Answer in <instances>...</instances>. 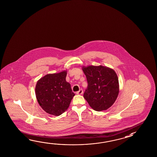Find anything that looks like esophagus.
I'll list each match as a JSON object with an SVG mask.
<instances>
[{
  "label": "esophagus",
  "instance_id": "1",
  "mask_svg": "<svg viewBox=\"0 0 157 157\" xmlns=\"http://www.w3.org/2000/svg\"><path fill=\"white\" fill-rule=\"evenodd\" d=\"M82 93H83V90L82 89H80L78 91L76 92V94L78 95H81V94H82Z\"/></svg>",
  "mask_w": 157,
  "mask_h": 157
}]
</instances>
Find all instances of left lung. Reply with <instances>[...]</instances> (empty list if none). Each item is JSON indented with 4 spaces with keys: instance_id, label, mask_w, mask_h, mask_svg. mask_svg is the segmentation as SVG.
<instances>
[{
    "instance_id": "obj_1",
    "label": "left lung",
    "mask_w": 157,
    "mask_h": 157,
    "mask_svg": "<svg viewBox=\"0 0 157 157\" xmlns=\"http://www.w3.org/2000/svg\"><path fill=\"white\" fill-rule=\"evenodd\" d=\"M87 87L83 97L94 110H107L117 99L119 83L117 74L112 69L102 66L82 67Z\"/></svg>"
}]
</instances>
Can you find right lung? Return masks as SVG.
Masks as SVG:
<instances>
[{
  "instance_id": "right-lung-1",
  "label": "right lung",
  "mask_w": 157,
  "mask_h": 157,
  "mask_svg": "<svg viewBox=\"0 0 157 157\" xmlns=\"http://www.w3.org/2000/svg\"><path fill=\"white\" fill-rule=\"evenodd\" d=\"M67 72L48 74L37 82L35 94L40 107L48 113L60 116L67 110L75 95L66 80Z\"/></svg>"
}]
</instances>
